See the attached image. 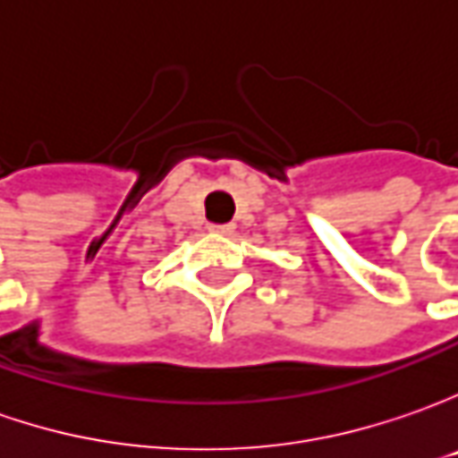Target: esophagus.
<instances>
[{
	"mask_svg": "<svg viewBox=\"0 0 458 458\" xmlns=\"http://www.w3.org/2000/svg\"><path fill=\"white\" fill-rule=\"evenodd\" d=\"M215 233H220V235H230L233 233V225L230 223H225V225H213Z\"/></svg>",
	"mask_w": 458,
	"mask_h": 458,
	"instance_id": "34e87169",
	"label": "esophagus"
}]
</instances>
